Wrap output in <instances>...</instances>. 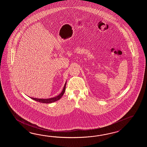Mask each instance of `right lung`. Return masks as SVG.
<instances>
[{
	"label": "right lung",
	"mask_w": 147,
	"mask_h": 147,
	"mask_svg": "<svg viewBox=\"0 0 147 147\" xmlns=\"http://www.w3.org/2000/svg\"><path fill=\"white\" fill-rule=\"evenodd\" d=\"M67 81L65 83V84L64 85V87L63 88V91H61V92L58 96H57L56 97H53V98H47V99H39V98H32V97H30L32 99L37 101L38 102H41V103H50L55 102L57 100H59L62 97L63 94L65 93V91L66 90V86Z\"/></svg>",
	"instance_id": "right-lung-1"
}]
</instances>
